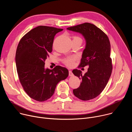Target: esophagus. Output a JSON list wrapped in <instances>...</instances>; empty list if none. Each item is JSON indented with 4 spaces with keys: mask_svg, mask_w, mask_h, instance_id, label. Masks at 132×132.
Listing matches in <instances>:
<instances>
[{
    "mask_svg": "<svg viewBox=\"0 0 132 132\" xmlns=\"http://www.w3.org/2000/svg\"><path fill=\"white\" fill-rule=\"evenodd\" d=\"M73 73L72 72V71L71 70H69V76H73Z\"/></svg>",
    "mask_w": 132,
    "mask_h": 132,
    "instance_id": "esophagus-1",
    "label": "esophagus"
}]
</instances>
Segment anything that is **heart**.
<instances>
[{
  "label": "heart",
  "mask_w": 132,
  "mask_h": 132,
  "mask_svg": "<svg viewBox=\"0 0 132 132\" xmlns=\"http://www.w3.org/2000/svg\"><path fill=\"white\" fill-rule=\"evenodd\" d=\"M73 40H79V41H80L82 42L81 38H80L79 37H78V36H74ZM76 59V57H68V58L66 59L64 61V62L65 64V65H66L67 66L71 67L73 66V65L74 64V61Z\"/></svg>",
  "instance_id": "b5f03b06"
}]
</instances>
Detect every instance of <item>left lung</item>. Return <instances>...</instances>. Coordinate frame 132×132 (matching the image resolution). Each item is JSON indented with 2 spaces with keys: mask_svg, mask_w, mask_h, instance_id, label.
I'll return each mask as SVG.
<instances>
[{
  "mask_svg": "<svg viewBox=\"0 0 132 132\" xmlns=\"http://www.w3.org/2000/svg\"><path fill=\"white\" fill-rule=\"evenodd\" d=\"M67 29L79 33L84 37L86 45L79 66H89L84 75L77 69L72 71L81 80L79 87L73 90V95L84 101L94 99L103 90L111 75L112 65L109 39L101 30L90 23Z\"/></svg>",
  "mask_w": 132,
  "mask_h": 132,
  "instance_id": "8db88e82",
  "label": "left lung"
}]
</instances>
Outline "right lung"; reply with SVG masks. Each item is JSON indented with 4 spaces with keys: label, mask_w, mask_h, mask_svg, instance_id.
I'll return each instance as SVG.
<instances>
[{
    "label": "right lung",
    "mask_w": 132,
    "mask_h": 132,
    "mask_svg": "<svg viewBox=\"0 0 132 132\" xmlns=\"http://www.w3.org/2000/svg\"><path fill=\"white\" fill-rule=\"evenodd\" d=\"M62 30L38 26L27 33L18 45L15 61L19 78L28 96L36 101L42 102L50 98L57 84L68 76L65 67L45 68V61L52 51L54 36Z\"/></svg>",
    "instance_id": "right-lung-1"
}]
</instances>
